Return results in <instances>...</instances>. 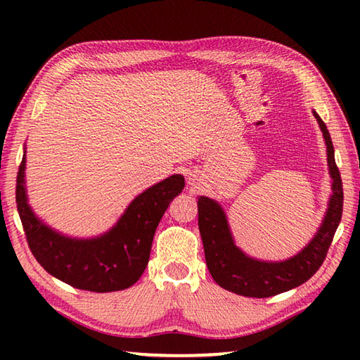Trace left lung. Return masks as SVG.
<instances>
[{
    "label": "left lung",
    "instance_id": "8db88e82",
    "mask_svg": "<svg viewBox=\"0 0 360 360\" xmlns=\"http://www.w3.org/2000/svg\"><path fill=\"white\" fill-rule=\"evenodd\" d=\"M327 144V162L332 176L333 195L324 222L311 243L294 257L284 262H259L249 259L235 246L227 219L221 206L211 198H198V229L203 240L208 270L221 288L245 297L265 298L290 290L308 281L324 262L343 214V182L335 163V152L327 127L313 112Z\"/></svg>",
    "mask_w": 360,
    "mask_h": 360
}]
</instances>
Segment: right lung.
<instances>
[{
	"instance_id": "obj_1",
	"label": "right lung",
	"mask_w": 360,
	"mask_h": 360,
	"mask_svg": "<svg viewBox=\"0 0 360 360\" xmlns=\"http://www.w3.org/2000/svg\"><path fill=\"white\" fill-rule=\"evenodd\" d=\"M23 172L25 155L17 173L15 203L30 251L52 276L90 292L122 290L138 281L148 266L157 225L186 186L181 174L169 176L133 200L106 235L95 240H71L34 217L27 205Z\"/></svg>"
}]
</instances>
